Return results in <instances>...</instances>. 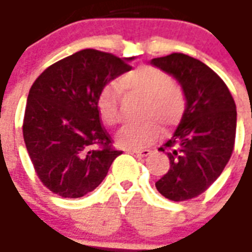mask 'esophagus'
Masks as SVG:
<instances>
[{
  "label": "esophagus",
  "instance_id": "esophagus-1",
  "mask_svg": "<svg viewBox=\"0 0 252 252\" xmlns=\"http://www.w3.org/2000/svg\"><path fill=\"white\" fill-rule=\"evenodd\" d=\"M126 153L131 154V155H135L137 158H143V157H147L150 154V150L147 148H142V150H126Z\"/></svg>",
  "mask_w": 252,
  "mask_h": 252
}]
</instances>
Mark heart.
Here are the masks:
<instances>
[{
  "mask_svg": "<svg viewBox=\"0 0 252 252\" xmlns=\"http://www.w3.org/2000/svg\"><path fill=\"white\" fill-rule=\"evenodd\" d=\"M117 86L126 94L144 99L139 124L124 126L117 135V144L126 150H137L158 137L160 126L166 129L177 126L186 109V95L178 83L154 66H140L126 72L117 81ZM97 110L101 120L108 126L121 121L117 92L113 86L102 89L97 99Z\"/></svg>",
  "mask_w": 252,
  "mask_h": 252,
  "instance_id": "b5f03b06",
  "label": "heart"
}]
</instances>
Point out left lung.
Here are the masks:
<instances>
[{
    "label": "left lung",
    "instance_id": "1",
    "mask_svg": "<svg viewBox=\"0 0 252 252\" xmlns=\"http://www.w3.org/2000/svg\"><path fill=\"white\" fill-rule=\"evenodd\" d=\"M151 64L171 74L186 95L180 126L159 148L167 154L170 169L155 186L171 201L190 200L220 177L232 155L236 105L224 81L198 59L174 52Z\"/></svg>",
    "mask_w": 252,
    "mask_h": 252
}]
</instances>
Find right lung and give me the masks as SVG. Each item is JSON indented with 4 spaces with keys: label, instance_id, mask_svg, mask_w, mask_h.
<instances>
[{
    "label": "right lung",
    "instance_id": "1",
    "mask_svg": "<svg viewBox=\"0 0 252 252\" xmlns=\"http://www.w3.org/2000/svg\"><path fill=\"white\" fill-rule=\"evenodd\" d=\"M86 48L47 67L32 85L23 135L41 184L64 198L88 194L123 151L113 147L97 110L105 85L132 66Z\"/></svg>",
    "mask_w": 252,
    "mask_h": 252
}]
</instances>
